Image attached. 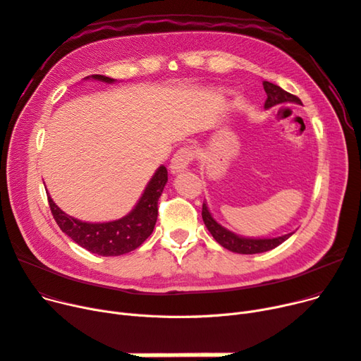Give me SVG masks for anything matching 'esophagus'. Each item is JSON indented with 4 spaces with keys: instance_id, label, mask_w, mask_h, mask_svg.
I'll use <instances>...</instances> for the list:
<instances>
[{
    "instance_id": "obj_1",
    "label": "esophagus",
    "mask_w": 361,
    "mask_h": 361,
    "mask_svg": "<svg viewBox=\"0 0 361 361\" xmlns=\"http://www.w3.org/2000/svg\"><path fill=\"white\" fill-rule=\"evenodd\" d=\"M195 159V152L190 147H181L176 152V154L172 156L171 159V171L172 174H178V172H183L187 166L190 165V162Z\"/></svg>"
}]
</instances>
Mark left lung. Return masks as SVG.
<instances>
[{"label": "left lung", "instance_id": "8db88e82", "mask_svg": "<svg viewBox=\"0 0 361 361\" xmlns=\"http://www.w3.org/2000/svg\"><path fill=\"white\" fill-rule=\"evenodd\" d=\"M262 85H264L265 92H267V100H265V104H264L265 109H271L274 106L283 104V103L302 104L301 100L296 96L285 91L283 88H280L276 84L264 81ZM202 218H203V223H205L207 228L212 234V238L223 247L231 250V252H236V254L252 255V254L267 252V250H271V249L277 247L280 243L288 240L293 234V233H288V234H283V236H279V238H264V239L239 236V234L230 231L228 228L223 227L216 221V219L212 216V214L209 212L207 202H203V205H202Z\"/></svg>", "mask_w": 361, "mask_h": 361}]
</instances>
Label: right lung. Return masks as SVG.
I'll use <instances>...</instances> for the list:
<instances>
[{
    "instance_id": "right-lung-1",
    "label": "right lung",
    "mask_w": 361,
    "mask_h": 361,
    "mask_svg": "<svg viewBox=\"0 0 361 361\" xmlns=\"http://www.w3.org/2000/svg\"><path fill=\"white\" fill-rule=\"evenodd\" d=\"M84 80H96L106 84H114L116 80L104 75H91ZM168 181V171L161 165L146 189L135 203V207L119 219L107 223H87L73 218L61 211L49 196L51 214L60 230L80 246L92 254L102 257H118L128 254L142 245L154 228L158 219V200Z\"/></svg>"
}]
</instances>
